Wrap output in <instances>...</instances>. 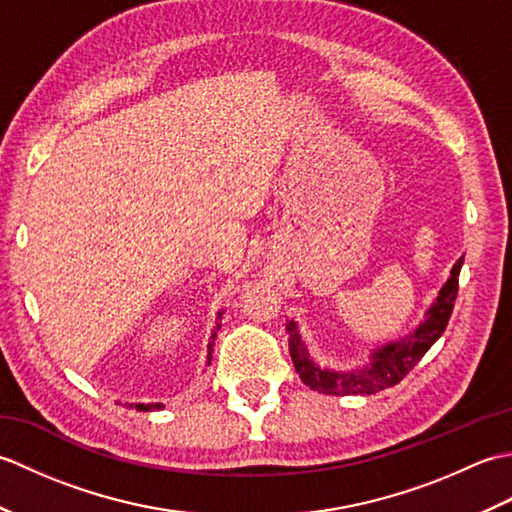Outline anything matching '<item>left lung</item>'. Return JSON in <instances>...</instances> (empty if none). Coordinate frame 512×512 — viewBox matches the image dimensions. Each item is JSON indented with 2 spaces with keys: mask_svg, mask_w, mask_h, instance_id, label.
<instances>
[{
  "mask_svg": "<svg viewBox=\"0 0 512 512\" xmlns=\"http://www.w3.org/2000/svg\"><path fill=\"white\" fill-rule=\"evenodd\" d=\"M464 264V257H460L455 266L451 268V277L447 279L433 299L429 310L424 312V319L402 339L389 341L385 345L376 347L369 354V361L361 367L354 369H334V367H321L310 356L306 343L301 341L297 321H286L288 328V347L292 363H295L297 374L303 383L310 389L319 391V394L328 396H369L376 391H383L387 387L398 385L413 367L418 365L420 358L429 352V347L436 343L447 323L451 319V312L455 306V297H458V277Z\"/></svg>",
  "mask_w": 512,
  "mask_h": 512,
  "instance_id": "1",
  "label": "left lung"
}]
</instances>
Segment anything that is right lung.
<instances>
[{
    "mask_svg": "<svg viewBox=\"0 0 512 512\" xmlns=\"http://www.w3.org/2000/svg\"><path fill=\"white\" fill-rule=\"evenodd\" d=\"M222 314L224 312H217V323H215V328H213V332H211V336H209V354H206V365H211V352H213V343H215V336H217V330H220V319H222ZM129 409H138V411H154V409H160L162 405H160V402H147V405H145V402H129V405H127Z\"/></svg>",
    "mask_w": 512,
    "mask_h": 512,
    "instance_id": "1",
    "label": "right lung"
}]
</instances>
